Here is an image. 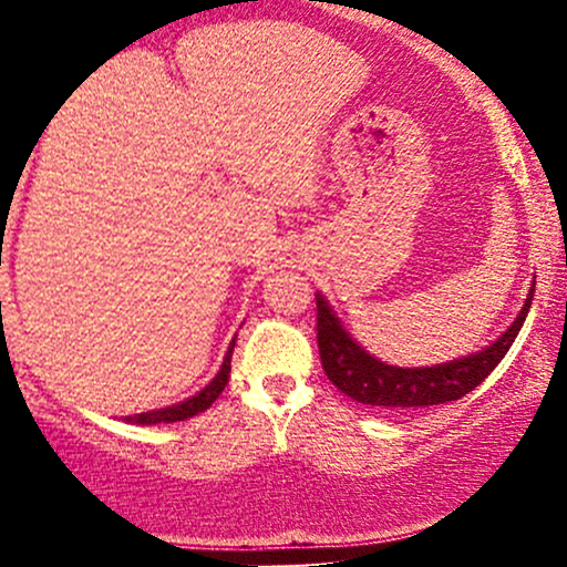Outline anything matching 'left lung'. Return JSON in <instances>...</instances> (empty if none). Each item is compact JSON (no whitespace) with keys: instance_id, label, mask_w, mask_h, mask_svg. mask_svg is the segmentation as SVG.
<instances>
[{"instance_id":"8db88e82","label":"left lung","mask_w":567,"mask_h":567,"mask_svg":"<svg viewBox=\"0 0 567 567\" xmlns=\"http://www.w3.org/2000/svg\"><path fill=\"white\" fill-rule=\"evenodd\" d=\"M533 290H536V279H533L519 315L491 347L432 368H400L381 362L351 338L328 298L317 292V343H320L324 375L333 381L338 392L373 408L415 410L461 400L474 386H480L493 373V368L504 360L528 317Z\"/></svg>"}]
</instances>
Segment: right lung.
Segmentation results:
<instances>
[{
    "mask_svg": "<svg viewBox=\"0 0 567 567\" xmlns=\"http://www.w3.org/2000/svg\"><path fill=\"white\" fill-rule=\"evenodd\" d=\"M234 343H237V336L231 338L229 343V351H226L224 362H220V370L216 373V379L207 383L205 389H199L197 394L188 396V400L178 402V405H171V408H159V410H148V413H135V415H125L127 424H141V426H152V424H173V421H186L192 419V415L197 413H205L207 408L213 405V402L218 400V394L224 392L226 381H229V373H231V351H234Z\"/></svg>",
    "mask_w": 567,
    "mask_h": 567,
    "instance_id": "1",
    "label": "right lung"
}]
</instances>
